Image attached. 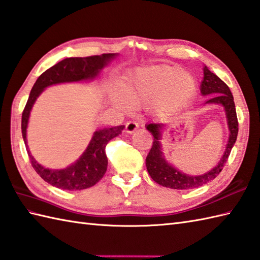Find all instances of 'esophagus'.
<instances>
[{"instance_id":"1","label":"esophagus","mask_w":260,"mask_h":260,"mask_svg":"<svg viewBox=\"0 0 260 260\" xmlns=\"http://www.w3.org/2000/svg\"><path fill=\"white\" fill-rule=\"evenodd\" d=\"M138 128H139V123H138L137 121H128L125 124V131L128 132V134H134Z\"/></svg>"}]
</instances>
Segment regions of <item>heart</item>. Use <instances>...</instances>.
Instances as JSON below:
<instances>
[{"mask_svg": "<svg viewBox=\"0 0 260 260\" xmlns=\"http://www.w3.org/2000/svg\"><path fill=\"white\" fill-rule=\"evenodd\" d=\"M198 92L195 77L182 68L156 65L137 70L126 79L123 88L116 86L111 100L116 107L128 110L130 103L144 105L157 99V105L165 112L186 107Z\"/></svg>", "mask_w": 260, "mask_h": 260, "instance_id": "obj_1", "label": "heart"}]
</instances>
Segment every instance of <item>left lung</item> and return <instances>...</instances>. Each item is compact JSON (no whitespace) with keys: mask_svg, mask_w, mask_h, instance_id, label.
<instances>
[{"mask_svg":"<svg viewBox=\"0 0 260 260\" xmlns=\"http://www.w3.org/2000/svg\"><path fill=\"white\" fill-rule=\"evenodd\" d=\"M203 81L201 83V94L203 96H208L209 100L204 104H220L223 107L228 128H229V139L225 147V151L223 156L221 157L218 165L213 167L203 175L199 176H192L177 171L176 168L172 166L164 156L162 148L160 144L161 139V130L164 129L162 123H150L147 124L146 128L153 137L152 147L146 158V167L149 173L150 177L157 184L161 185L168 188L174 189H189L197 188L205 185L218 176L223 169L225 162L229 158L232 147L237 140L238 136V119L236 112V105L234 96H232L229 86L220 79L218 76L209 71V68L203 67Z\"/></svg>","mask_w":260,"mask_h":260,"instance_id":"8db88e82","label":"left lung"}]
</instances>
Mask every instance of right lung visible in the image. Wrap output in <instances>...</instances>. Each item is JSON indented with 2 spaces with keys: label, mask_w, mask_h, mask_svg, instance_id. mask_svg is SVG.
<instances>
[{
  "label": "right lung",
  "mask_w": 260,
  "mask_h": 260,
  "mask_svg": "<svg viewBox=\"0 0 260 260\" xmlns=\"http://www.w3.org/2000/svg\"><path fill=\"white\" fill-rule=\"evenodd\" d=\"M115 56L116 54H103L101 56L66 58L42 73L31 89L28 102L22 112L21 130H22L23 141L26 146L31 165L37 174L52 186L67 190H81L94 186L104 176L108 168L105 147L111 139L122 132L124 125L96 130L86 150L75 162L63 169H49L38 164L31 155L26 145V128H28L31 109L37 98L46 87L61 83L92 81L99 76L100 72L108 66L111 60L114 59Z\"/></svg>",
  "instance_id": "obj_1"
}]
</instances>
